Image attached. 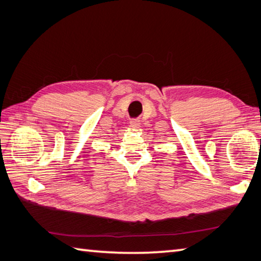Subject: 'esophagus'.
<instances>
[{"mask_svg":"<svg viewBox=\"0 0 261 261\" xmlns=\"http://www.w3.org/2000/svg\"><path fill=\"white\" fill-rule=\"evenodd\" d=\"M130 126L134 127V129H138L140 126V121L139 120H132L130 121Z\"/></svg>","mask_w":261,"mask_h":261,"instance_id":"obj_1","label":"esophagus"}]
</instances>
